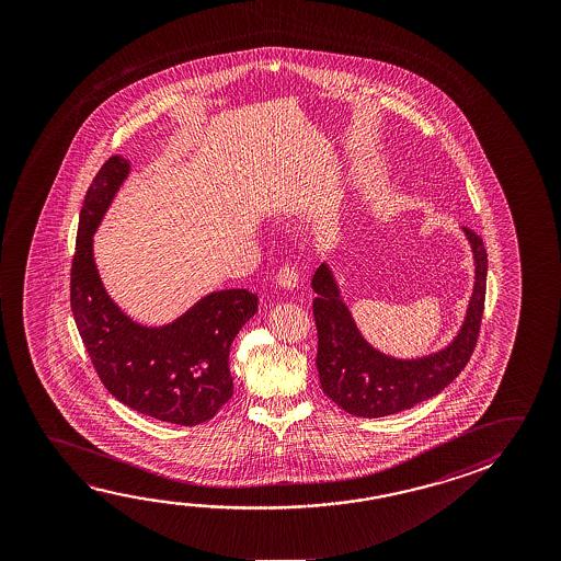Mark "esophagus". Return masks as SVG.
<instances>
[{"instance_id":"34e87169","label":"esophagus","mask_w":561,"mask_h":561,"mask_svg":"<svg viewBox=\"0 0 561 561\" xmlns=\"http://www.w3.org/2000/svg\"><path fill=\"white\" fill-rule=\"evenodd\" d=\"M277 285L284 289H295L299 285V270L295 266H282L277 272Z\"/></svg>"}]
</instances>
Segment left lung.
<instances>
[{
  "instance_id": "obj_1",
  "label": "left lung",
  "mask_w": 561,
  "mask_h": 561,
  "mask_svg": "<svg viewBox=\"0 0 561 561\" xmlns=\"http://www.w3.org/2000/svg\"><path fill=\"white\" fill-rule=\"evenodd\" d=\"M476 257V287L468 317L456 340L426 358L397 359L371 348L342 304L339 285L329 267L319 266L312 276V314L319 350L317 369L322 391L346 413L366 419L401 413L421 401L438 396L466 368L478 344L485 309L486 250L473 230L463 227Z\"/></svg>"
}]
</instances>
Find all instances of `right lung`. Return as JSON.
Wrapping results in <instances>:
<instances>
[{
    "label": "right lung",
    "mask_w": 561,
    "mask_h": 561,
    "mask_svg": "<svg viewBox=\"0 0 561 561\" xmlns=\"http://www.w3.org/2000/svg\"><path fill=\"white\" fill-rule=\"evenodd\" d=\"M127 174L125 158H107L83 197L70 270L76 327L111 396L158 421L195 426L232 397L230 344L254 317L257 295L215 291L162 329L129 321L105 294L92 256L93 230Z\"/></svg>",
    "instance_id": "right-lung-1"
}]
</instances>
